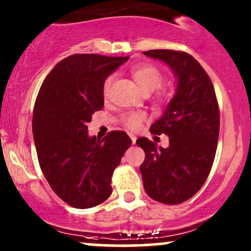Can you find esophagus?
I'll return each mask as SVG.
<instances>
[{"mask_svg": "<svg viewBox=\"0 0 251 251\" xmlns=\"http://www.w3.org/2000/svg\"><path fill=\"white\" fill-rule=\"evenodd\" d=\"M129 136H130L131 142H133V145H135V142H136V136L134 135V134H129Z\"/></svg>", "mask_w": 251, "mask_h": 251, "instance_id": "1", "label": "esophagus"}]
</instances>
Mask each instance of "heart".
Listing matches in <instances>:
<instances>
[{"instance_id":"obj_1","label":"heart","mask_w":251,"mask_h":251,"mask_svg":"<svg viewBox=\"0 0 251 251\" xmlns=\"http://www.w3.org/2000/svg\"><path fill=\"white\" fill-rule=\"evenodd\" d=\"M131 74H133V77L135 80L137 87L145 94L154 92L155 90H158L160 87L161 83H163V75L153 66L135 67L133 69V72H131ZM111 81L112 79L109 77L104 83L103 91L105 96H107V93H109ZM145 120H146V116H145V114H142V112H130V114H126L122 117L123 125L128 129H131V130L139 129L142 126Z\"/></svg>"}]
</instances>
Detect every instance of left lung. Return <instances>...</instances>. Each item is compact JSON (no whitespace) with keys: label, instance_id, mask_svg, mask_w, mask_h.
Wrapping results in <instances>:
<instances>
[{"label":"left lung","instance_id":"8db88e82","mask_svg":"<svg viewBox=\"0 0 251 251\" xmlns=\"http://www.w3.org/2000/svg\"><path fill=\"white\" fill-rule=\"evenodd\" d=\"M144 55L161 61L176 77L174 98L151 126L152 134L169 136L163 148L139 137L145 151L140 172L147 195L166 204H178L195 195L211 171L218 136L219 107L213 83L193 56L175 50H150Z\"/></svg>","mask_w":251,"mask_h":251}]
</instances>
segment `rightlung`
Returning <instances> with one entry per match:
<instances>
[{"instance_id": "obj_1", "label": "right lung", "mask_w": 251, "mask_h": 251, "mask_svg": "<svg viewBox=\"0 0 251 251\" xmlns=\"http://www.w3.org/2000/svg\"><path fill=\"white\" fill-rule=\"evenodd\" d=\"M126 57L72 55L42 83L32 120L39 165L52 190L69 206L91 208L111 195L115 169L131 140L115 130L90 136L86 125L104 106V82Z\"/></svg>"}]
</instances>
